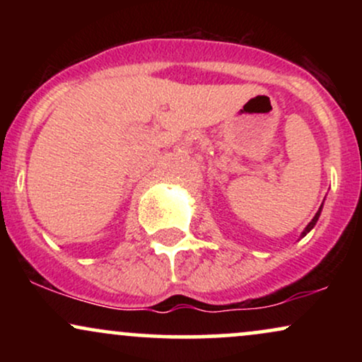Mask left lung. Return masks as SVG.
Masks as SVG:
<instances>
[{
	"label": "left lung",
	"mask_w": 362,
	"mask_h": 362,
	"mask_svg": "<svg viewBox=\"0 0 362 362\" xmlns=\"http://www.w3.org/2000/svg\"><path fill=\"white\" fill-rule=\"evenodd\" d=\"M322 207H323V204H322V206H320V209L317 211V214H315V218H313V219H311V221L308 223V226H306V228H305V230H303V233H301V236H300V238H303V236H306V235H308V233H310V231H311V230H313V228H315V224H317V221H318L320 214H322Z\"/></svg>",
	"instance_id": "obj_1"
}]
</instances>
